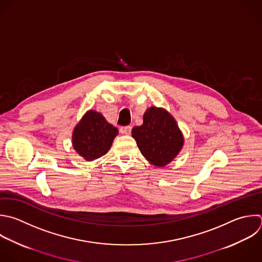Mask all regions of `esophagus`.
Returning a JSON list of instances; mask_svg holds the SVG:
<instances>
[{"instance_id": "1", "label": "esophagus", "mask_w": 262, "mask_h": 262, "mask_svg": "<svg viewBox=\"0 0 262 262\" xmlns=\"http://www.w3.org/2000/svg\"><path fill=\"white\" fill-rule=\"evenodd\" d=\"M131 129H132V127H131V126L123 127V128H121V133L126 134V135H129V134L131 133Z\"/></svg>"}]
</instances>
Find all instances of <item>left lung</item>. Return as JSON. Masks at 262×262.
<instances>
[{
  "mask_svg": "<svg viewBox=\"0 0 262 262\" xmlns=\"http://www.w3.org/2000/svg\"><path fill=\"white\" fill-rule=\"evenodd\" d=\"M132 137L146 161L157 167L171 163L184 144L176 120L168 111L157 106L145 111L143 123L132 129Z\"/></svg>",
  "mask_w": 262,
  "mask_h": 262,
  "instance_id": "1",
  "label": "left lung"
}]
</instances>
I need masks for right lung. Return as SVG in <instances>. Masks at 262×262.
<instances>
[{"label":"right lung","mask_w":262,"mask_h":262,"mask_svg":"<svg viewBox=\"0 0 262 262\" xmlns=\"http://www.w3.org/2000/svg\"><path fill=\"white\" fill-rule=\"evenodd\" d=\"M118 134L119 130L101 113L89 110L75 126L72 143L78 155L91 162L108 151Z\"/></svg>","instance_id":"1"}]
</instances>
